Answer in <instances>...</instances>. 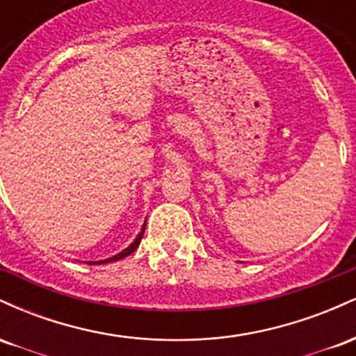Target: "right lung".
I'll return each mask as SVG.
<instances>
[{
	"mask_svg": "<svg viewBox=\"0 0 356 356\" xmlns=\"http://www.w3.org/2000/svg\"><path fill=\"white\" fill-rule=\"evenodd\" d=\"M142 234H144V231L140 232V234L137 236V239L134 241L132 244H130L129 248L127 249H124V251L122 252H118L117 256H113V257H108V259H105V261H99V263H88V264H104V263H112V261H118V259H122V257H127L129 254H132L134 251H136V249L138 248V244H140V239H142Z\"/></svg>",
	"mask_w": 356,
	"mask_h": 356,
	"instance_id": "add662e5",
	"label": "right lung"
}]
</instances>
